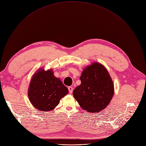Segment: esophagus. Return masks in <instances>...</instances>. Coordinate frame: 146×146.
I'll use <instances>...</instances> for the list:
<instances>
[{"instance_id":"esophagus-1","label":"esophagus","mask_w":146,"mask_h":146,"mask_svg":"<svg viewBox=\"0 0 146 146\" xmlns=\"http://www.w3.org/2000/svg\"><path fill=\"white\" fill-rule=\"evenodd\" d=\"M68 90H69V93H70V94H72V92H73V87H68Z\"/></svg>"}]
</instances>
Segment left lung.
<instances>
[{"label":"left lung","mask_w":146,"mask_h":146,"mask_svg":"<svg viewBox=\"0 0 146 146\" xmlns=\"http://www.w3.org/2000/svg\"><path fill=\"white\" fill-rule=\"evenodd\" d=\"M81 84L73 94L80 107L91 113L98 112L109 105L114 93L112 78L104 66L94 62L83 69Z\"/></svg>","instance_id":"1"}]
</instances>
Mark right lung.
I'll use <instances>...</instances> for the list:
<instances>
[{
  "mask_svg": "<svg viewBox=\"0 0 146 146\" xmlns=\"http://www.w3.org/2000/svg\"><path fill=\"white\" fill-rule=\"evenodd\" d=\"M68 93V88L54 76L52 69H40L31 78L28 96L35 108L45 112L54 110Z\"/></svg>",
  "mask_w": 146,
  "mask_h": 146,
  "instance_id": "obj_1",
  "label": "right lung"
}]
</instances>
